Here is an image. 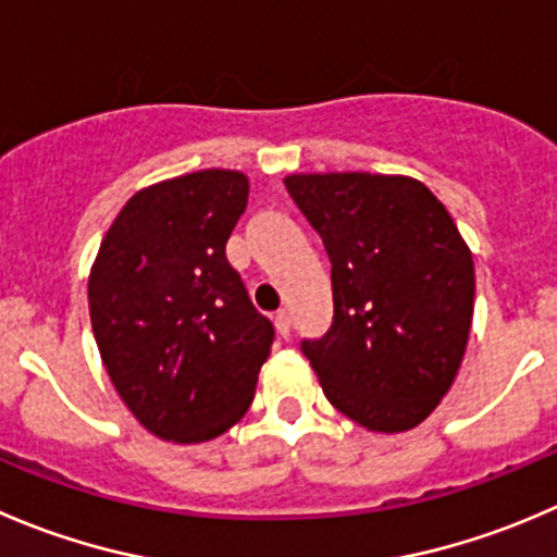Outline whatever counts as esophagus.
<instances>
[{
    "label": "esophagus",
    "mask_w": 557,
    "mask_h": 557,
    "mask_svg": "<svg viewBox=\"0 0 557 557\" xmlns=\"http://www.w3.org/2000/svg\"><path fill=\"white\" fill-rule=\"evenodd\" d=\"M274 326H277V332L283 334V337H288L290 334V312L285 310H277V315H274Z\"/></svg>",
    "instance_id": "1"
}]
</instances>
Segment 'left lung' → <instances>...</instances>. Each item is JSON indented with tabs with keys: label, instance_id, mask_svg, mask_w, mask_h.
Masks as SVG:
<instances>
[{
	"label": "left lung",
	"instance_id": "8db88e82",
	"mask_svg": "<svg viewBox=\"0 0 557 557\" xmlns=\"http://www.w3.org/2000/svg\"><path fill=\"white\" fill-rule=\"evenodd\" d=\"M285 187L332 261V326L301 339L323 394L375 433L416 428L471 332L476 277L455 220L408 176L294 174Z\"/></svg>",
	"mask_w": 557,
	"mask_h": 557
}]
</instances>
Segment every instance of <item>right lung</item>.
Masks as SVG:
<instances>
[{
  "label": "right lung",
  "mask_w": 557,
  "mask_h": 557,
  "mask_svg": "<svg viewBox=\"0 0 557 557\" xmlns=\"http://www.w3.org/2000/svg\"><path fill=\"white\" fill-rule=\"evenodd\" d=\"M247 193V176L223 169L135 193L91 267L102 364L135 419L165 441L198 444L234 428L274 343L225 258Z\"/></svg>",
  "instance_id": "right-lung-1"
}]
</instances>
